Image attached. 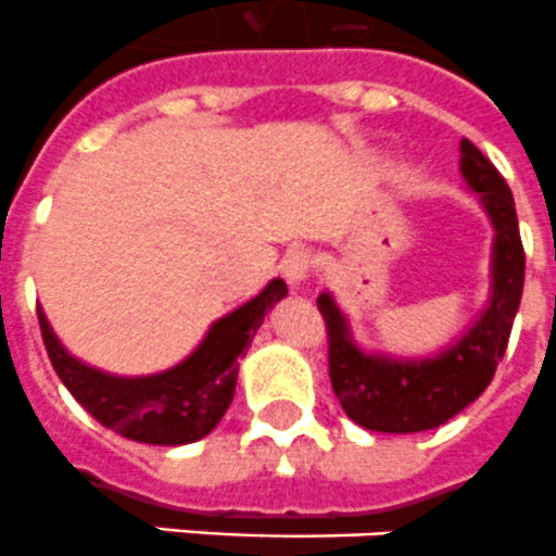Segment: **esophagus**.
Masks as SVG:
<instances>
[{"label": "esophagus", "mask_w": 556, "mask_h": 556, "mask_svg": "<svg viewBox=\"0 0 556 556\" xmlns=\"http://www.w3.org/2000/svg\"><path fill=\"white\" fill-rule=\"evenodd\" d=\"M316 268V256L314 251L307 249H291L286 256H282V274L291 286H300L311 277V270Z\"/></svg>", "instance_id": "34e87169"}]
</instances>
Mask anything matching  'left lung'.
<instances>
[{
	"label": "left lung",
	"mask_w": 556,
	"mask_h": 556,
	"mask_svg": "<svg viewBox=\"0 0 556 556\" xmlns=\"http://www.w3.org/2000/svg\"><path fill=\"white\" fill-rule=\"evenodd\" d=\"M466 184L483 198L494 223L492 305L452 350L427 362L365 356L350 344L348 325L328 293L316 300L328 330V372L333 393L358 427L372 432H421L441 427L469 407L503 362L511 321L523 296L526 251L517 226L515 198L503 175L472 141L460 143Z\"/></svg>",
	"instance_id": "left-lung-1"
}]
</instances>
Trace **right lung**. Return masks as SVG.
Wrapping results in <instances>:
<instances>
[{"label": "right lung", "mask_w": 556, "mask_h": 556, "mask_svg": "<svg viewBox=\"0 0 556 556\" xmlns=\"http://www.w3.org/2000/svg\"><path fill=\"white\" fill-rule=\"evenodd\" d=\"M288 293L274 279L256 300L214 321L208 336L184 365L149 379H115L70 356L39 311V328L53 370L73 399L106 429L141 444L177 446L208 435L235 399L237 358L249 350L274 302Z\"/></svg>", "instance_id": "1"}]
</instances>
